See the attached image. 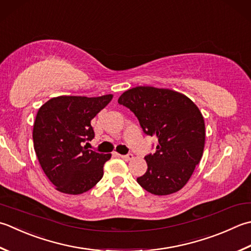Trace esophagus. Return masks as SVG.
I'll use <instances>...</instances> for the list:
<instances>
[{"label":"esophagus","mask_w":251,"mask_h":251,"mask_svg":"<svg viewBox=\"0 0 251 251\" xmlns=\"http://www.w3.org/2000/svg\"><path fill=\"white\" fill-rule=\"evenodd\" d=\"M120 156H121V158H122L123 160H125V161H130V160L134 159V154H132V153L124 154V155H120Z\"/></svg>","instance_id":"1"}]
</instances>
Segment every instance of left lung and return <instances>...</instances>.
Masks as SVG:
<instances>
[{"label":"left lung","instance_id":"1","mask_svg":"<svg viewBox=\"0 0 251 251\" xmlns=\"http://www.w3.org/2000/svg\"><path fill=\"white\" fill-rule=\"evenodd\" d=\"M119 103L134 113L145 134L158 138L156 151L145 156L148 170L137 183L158 196L183 188L204 148V121L197 105L179 92L149 86L125 91Z\"/></svg>","mask_w":251,"mask_h":251}]
</instances>
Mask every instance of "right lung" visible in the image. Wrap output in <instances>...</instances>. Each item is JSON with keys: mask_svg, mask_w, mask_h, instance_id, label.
<instances>
[{"mask_svg": "<svg viewBox=\"0 0 251 251\" xmlns=\"http://www.w3.org/2000/svg\"><path fill=\"white\" fill-rule=\"evenodd\" d=\"M112 97L61 96L39 109L32 132L34 151L44 174L61 193H86L102 178L111 154L89 150L83 144L93 139L91 120Z\"/></svg>", "mask_w": 251, "mask_h": 251, "instance_id": "obj_1", "label": "right lung"}]
</instances>
